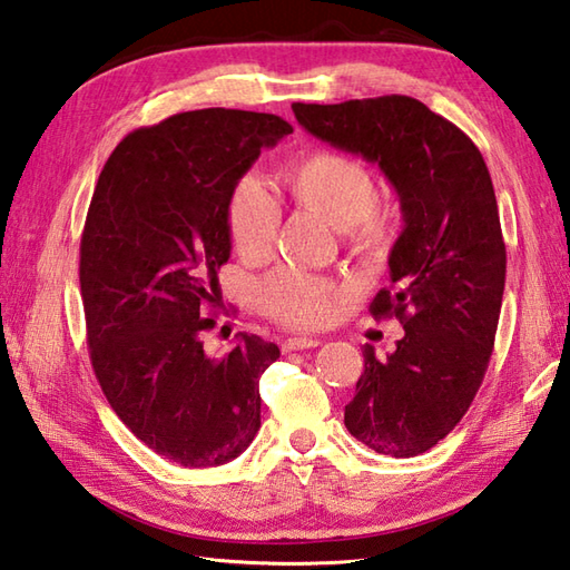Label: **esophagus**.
<instances>
[{
	"label": "esophagus",
	"mask_w": 570,
	"mask_h": 570,
	"mask_svg": "<svg viewBox=\"0 0 570 570\" xmlns=\"http://www.w3.org/2000/svg\"><path fill=\"white\" fill-rule=\"evenodd\" d=\"M322 338H312V336H295V338H287L283 344V351L289 353V351H305V348H314L320 346Z\"/></svg>",
	"instance_id": "esophagus-1"
}]
</instances>
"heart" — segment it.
Returning <instances> with one entry per match:
<instances>
[{
  "instance_id": "obj_1",
  "label": "heart",
  "mask_w": 570,
  "mask_h": 570,
  "mask_svg": "<svg viewBox=\"0 0 570 570\" xmlns=\"http://www.w3.org/2000/svg\"><path fill=\"white\" fill-rule=\"evenodd\" d=\"M283 180L289 197L341 229L358 256L383 258L392 242L390 214L375 207V180L358 158L336 150H307L287 163ZM226 232L244 261H261L275 244L281 226V205L258 178L246 175L226 199ZM263 309L273 320L312 328L338 312V289L324 277L281 268L258 287Z\"/></svg>"
}]
</instances>
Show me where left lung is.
<instances>
[{
	"mask_svg": "<svg viewBox=\"0 0 570 570\" xmlns=\"http://www.w3.org/2000/svg\"><path fill=\"white\" fill-rule=\"evenodd\" d=\"M293 111L312 136L377 163L400 197L392 287L371 314L397 317L404 336L385 361L363 346L344 424L385 456H420L471 407L495 346L508 253L488 166L459 126L404 95Z\"/></svg>",
	"mask_w": 570,
	"mask_h": 570,
	"instance_id": "1",
	"label": "left lung"
}]
</instances>
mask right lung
I'll use <instances>...</instances> for the list:
<instances>
[{
	"label": "right lung",
	"mask_w": 570,
	"mask_h": 570,
	"mask_svg": "<svg viewBox=\"0 0 570 570\" xmlns=\"http://www.w3.org/2000/svg\"><path fill=\"white\" fill-rule=\"evenodd\" d=\"M287 134L275 114H175L114 148L87 212L80 289L95 375L134 436L185 468L234 461L261 429L258 381L281 348L242 334L214 358L202 334L232 256L226 199Z\"/></svg>",
	"instance_id": "1"
}]
</instances>
